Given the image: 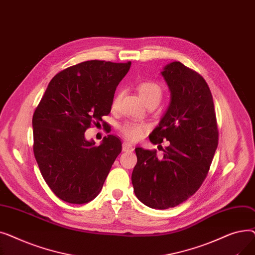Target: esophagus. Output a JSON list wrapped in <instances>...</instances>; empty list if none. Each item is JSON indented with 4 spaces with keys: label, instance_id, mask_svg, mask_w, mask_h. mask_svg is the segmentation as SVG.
<instances>
[{
    "label": "esophagus",
    "instance_id": "1",
    "mask_svg": "<svg viewBox=\"0 0 255 255\" xmlns=\"http://www.w3.org/2000/svg\"><path fill=\"white\" fill-rule=\"evenodd\" d=\"M133 150V145L128 143V142H123V151L124 152H132Z\"/></svg>",
    "mask_w": 255,
    "mask_h": 255
}]
</instances>
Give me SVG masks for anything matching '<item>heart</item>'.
<instances>
[{
	"label": "heart",
	"instance_id": "heart-1",
	"mask_svg": "<svg viewBox=\"0 0 255 255\" xmlns=\"http://www.w3.org/2000/svg\"><path fill=\"white\" fill-rule=\"evenodd\" d=\"M137 91L142 100L148 105H157L163 96V90L158 83L154 80H143L137 85ZM122 97V92H118L112 101V107L116 109L119 101ZM149 126L143 122L137 121H125L119 125V132L124 138L130 141H136L140 139L144 133L148 131Z\"/></svg>",
	"mask_w": 255,
	"mask_h": 255
}]
</instances>
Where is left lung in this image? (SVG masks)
<instances>
[{
  "label": "left lung",
  "mask_w": 255,
  "mask_h": 255,
  "mask_svg": "<svg viewBox=\"0 0 255 255\" xmlns=\"http://www.w3.org/2000/svg\"><path fill=\"white\" fill-rule=\"evenodd\" d=\"M171 93L162 120L150 134L154 144L169 145L158 158L156 150L135 148L132 171L136 197L152 209L173 208L202 186L218 145V127L212 93L205 78L180 62L161 72Z\"/></svg>",
  "instance_id": "1"
}]
</instances>
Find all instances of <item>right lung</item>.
<instances>
[{"label":"right lung","instance_id":"add662e5","mask_svg":"<svg viewBox=\"0 0 255 255\" xmlns=\"http://www.w3.org/2000/svg\"><path fill=\"white\" fill-rule=\"evenodd\" d=\"M131 62L86 61L52 77L33 115V151L51 191L69 204H86L102 189L116 158L120 138L105 136L100 145L85 132L112 110L117 86Z\"/></svg>","mask_w":255,"mask_h":255}]
</instances>
